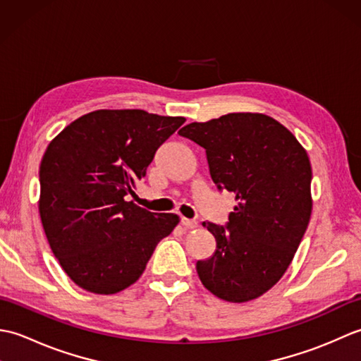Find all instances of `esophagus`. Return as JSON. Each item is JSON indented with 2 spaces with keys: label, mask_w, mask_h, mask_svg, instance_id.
Wrapping results in <instances>:
<instances>
[{
  "label": "esophagus",
  "mask_w": 361,
  "mask_h": 361,
  "mask_svg": "<svg viewBox=\"0 0 361 361\" xmlns=\"http://www.w3.org/2000/svg\"><path fill=\"white\" fill-rule=\"evenodd\" d=\"M181 225L185 226L186 229H195V228H198V221H197V220H190V219L183 217V219H181Z\"/></svg>",
  "instance_id": "esophagus-1"
}]
</instances>
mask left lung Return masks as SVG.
Here are the masks:
<instances>
[{"instance_id":"obj_1","label":"left lung","mask_w":361,"mask_h":361,"mask_svg":"<svg viewBox=\"0 0 361 361\" xmlns=\"http://www.w3.org/2000/svg\"><path fill=\"white\" fill-rule=\"evenodd\" d=\"M180 136L206 150L219 190L235 195L226 226L203 221L217 247L197 273L212 295L247 302L278 282L295 257L312 214V167L293 133L262 113L192 122Z\"/></svg>"}]
</instances>
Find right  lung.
<instances>
[{"instance_id": "1", "label": "right lung", "mask_w": 361, "mask_h": 361, "mask_svg": "<svg viewBox=\"0 0 361 361\" xmlns=\"http://www.w3.org/2000/svg\"><path fill=\"white\" fill-rule=\"evenodd\" d=\"M181 116L144 110H96L65 127L40 164L42 225L70 279L96 295H114L145 270L176 214L133 202L158 147L185 124Z\"/></svg>"}]
</instances>
